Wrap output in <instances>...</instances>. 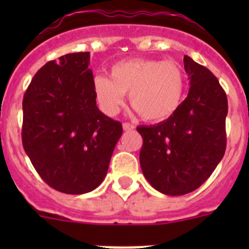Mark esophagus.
I'll return each mask as SVG.
<instances>
[{"instance_id":"esophagus-1","label":"esophagus","mask_w":249,"mask_h":249,"mask_svg":"<svg viewBox=\"0 0 249 249\" xmlns=\"http://www.w3.org/2000/svg\"><path fill=\"white\" fill-rule=\"evenodd\" d=\"M133 128H135V126H133L132 123H128V122L123 123V129H124V131H131V129Z\"/></svg>"}]
</instances>
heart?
<instances>
[{
    "mask_svg": "<svg viewBox=\"0 0 249 249\" xmlns=\"http://www.w3.org/2000/svg\"><path fill=\"white\" fill-rule=\"evenodd\" d=\"M184 91V71L175 61L124 59L109 68V78L93 80L94 97L106 114L116 116L128 93L131 106L147 122L172 117L183 102Z\"/></svg>",
    "mask_w": 249,
    "mask_h": 249,
    "instance_id": "b5f03b06",
    "label": "heart"
}]
</instances>
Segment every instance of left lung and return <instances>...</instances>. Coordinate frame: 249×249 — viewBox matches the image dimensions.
<instances>
[{
	"label": "left lung",
	"instance_id": "8db88e82",
	"mask_svg": "<svg viewBox=\"0 0 249 249\" xmlns=\"http://www.w3.org/2000/svg\"><path fill=\"white\" fill-rule=\"evenodd\" d=\"M190 92L168 120L140 126L142 172L151 186L168 196L193 192L208 179L223 158L227 144L226 92L214 74L184 56Z\"/></svg>",
	"mask_w": 249,
	"mask_h": 249
}]
</instances>
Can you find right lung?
I'll use <instances>...</instances> for the list:
<instances>
[{
  "label": "right lung",
  "instance_id": "right-lung-1",
  "mask_svg": "<svg viewBox=\"0 0 249 249\" xmlns=\"http://www.w3.org/2000/svg\"><path fill=\"white\" fill-rule=\"evenodd\" d=\"M89 52L50 61L22 101V144L41 178L58 192L82 195L105 179L122 123L98 109Z\"/></svg>",
  "mask_w": 249,
  "mask_h": 249
}]
</instances>
